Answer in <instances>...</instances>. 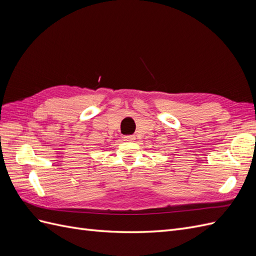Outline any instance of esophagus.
I'll use <instances>...</instances> for the list:
<instances>
[{
	"instance_id": "esophagus-1",
	"label": "esophagus",
	"mask_w": 256,
	"mask_h": 256,
	"mask_svg": "<svg viewBox=\"0 0 256 256\" xmlns=\"http://www.w3.org/2000/svg\"><path fill=\"white\" fill-rule=\"evenodd\" d=\"M124 140L125 141H128V142H132V141H134L136 140V136H124Z\"/></svg>"
}]
</instances>
